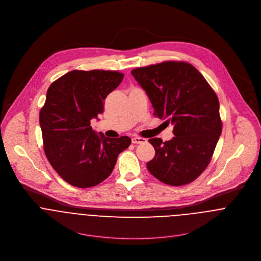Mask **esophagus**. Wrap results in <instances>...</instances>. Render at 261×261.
<instances>
[{"mask_svg": "<svg viewBox=\"0 0 261 261\" xmlns=\"http://www.w3.org/2000/svg\"><path fill=\"white\" fill-rule=\"evenodd\" d=\"M132 143L133 144H137V145H143V144H146L147 143V140L144 139V138H133L132 139Z\"/></svg>", "mask_w": 261, "mask_h": 261, "instance_id": "esophagus-1", "label": "esophagus"}]
</instances>
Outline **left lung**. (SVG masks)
Listing matches in <instances>:
<instances>
[{
  "label": "left lung",
  "instance_id": "8db88e82",
  "mask_svg": "<svg viewBox=\"0 0 261 261\" xmlns=\"http://www.w3.org/2000/svg\"><path fill=\"white\" fill-rule=\"evenodd\" d=\"M146 90L153 114L174 124L171 141L149 139L155 150L149 173L170 186L196 180L208 167L222 132L219 100L204 76L184 61H165L132 70Z\"/></svg>",
  "mask_w": 261,
  "mask_h": 261
}]
</instances>
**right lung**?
<instances>
[{
    "instance_id": "1",
    "label": "right lung",
    "mask_w": 261,
    "mask_h": 261,
    "mask_svg": "<svg viewBox=\"0 0 261 261\" xmlns=\"http://www.w3.org/2000/svg\"><path fill=\"white\" fill-rule=\"evenodd\" d=\"M122 79L118 71L72 70L47 90L39 114L44 151L57 174L72 186L90 188L105 181L117 155L132 143L125 136L110 139L97 135L90 126Z\"/></svg>"
}]
</instances>
